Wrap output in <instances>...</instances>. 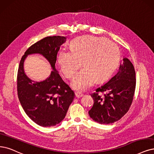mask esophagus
Segmentation results:
<instances>
[{"label":"esophagus","instance_id":"obj_1","mask_svg":"<svg viewBox=\"0 0 154 154\" xmlns=\"http://www.w3.org/2000/svg\"><path fill=\"white\" fill-rule=\"evenodd\" d=\"M75 97H76V98H81L82 96H83V94H82V93H79V92H75Z\"/></svg>","mask_w":154,"mask_h":154}]
</instances>
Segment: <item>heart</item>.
Masks as SVG:
<instances>
[{"instance_id": "obj_1", "label": "heart", "mask_w": 154, "mask_h": 154, "mask_svg": "<svg viewBox=\"0 0 154 154\" xmlns=\"http://www.w3.org/2000/svg\"><path fill=\"white\" fill-rule=\"evenodd\" d=\"M120 53L117 45L104 37L84 36L74 39L70 51L61 49L58 63L66 78L72 79L82 65L72 83L77 91H86L97 82L109 77L117 67Z\"/></svg>"}]
</instances>
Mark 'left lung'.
Here are the masks:
<instances>
[{"instance_id": "obj_1", "label": "left lung", "mask_w": 154, "mask_h": 154, "mask_svg": "<svg viewBox=\"0 0 154 154\" xmlns=\"http://www.w3.org/2000/svg\"><path fill=\"white\" fill-rule=\"evenodd\" d=\"M135 88L134 66L128 58H124L116 75L91 94L94 104L89 111V116L101 124H112L119 121L131 105ZM101 92L106 94L101 97Z\"/></svg>"}]
</instances>
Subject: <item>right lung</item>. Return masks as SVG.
<instances>
[{
	"mask_svg": "<svg viewBox=\"0 0 154 154\" xmlns=\"http://www.w3.org/2000/svg\"><path fill=\"white\" fill-rule=\"evenodd\" d=\"M67 38L45 37L32 45L22 56L17 75V91L20 103L26 115L37 124L51 127L59 124L66 114L74 93L64 82L55 68L57 54ZM38 53L50 63L54 71L42 82L32 81L26 75L23 63L28 54Z\"/></svg>",
	"mask_w": 154,
	"mask_h": 154,
	"instance_id": "obj_1",
	"label": "right lung"
}]
</instances>
